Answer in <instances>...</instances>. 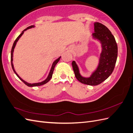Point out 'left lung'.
<instances>
[{
	"label": "left lung",
	"mask_w": 133,
	"mask_h": 133,
	"mask_svg": "<svg viewBox=\"0 0 133 133\" xmlns=\"http://www.w3.org/2000/svg\"><path fill=\"white\" fill-rule=\"evenodd\" d=\"M92 38L101 44V51L96 69L89 77L81 75L75 61L72 63L75 76L80 82L90 86H96L107 79L114 69L117 57V45L114 37L109 29L101 23H94V33Z\"/></svg>",
	"instance_id": "left-lung-1"
}]
</instances>
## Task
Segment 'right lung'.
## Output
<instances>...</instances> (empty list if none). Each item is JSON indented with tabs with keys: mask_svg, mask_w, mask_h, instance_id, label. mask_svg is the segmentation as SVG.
I'll list each match as a JSON object with an SVG mask.
<instances>
[{
	"mask_svg": "<svg viewBox=\"0 0 133 133\" xmlns=\"http://www.w3.org/2000/svg\"><path fill=\"white\" fill-rule=\"evenodd\" d=\"M35 26H35V25L29 26H28V28H26V29H25L24 30V31H23L22 32V33L20 34V35L17 38V39H16V41H14V43H13V46H12V50H11V64H12V67L13 70V71L14 72V73L16 74V75L17 76V77H18L23 82L26 86H29V87H35V86H39L43 85L45 84V83H47L49 81H50V79H51L52 77V75H53V72H54L55 67V66L56 65V64L58 62V61H59L61 57V56H60L59 57H58L57 59H56V60L54 61V62L52 63V66H51V68L50 71V72H49V74H48V76L46 78H45V79H44V80H43V81H41V82H36V83H29V82H26V81H24V79H23L19 76V75H18V74L16 72V70H15V69H14V65H13V63L14 50V48H15V47H16V44H17V42L18 41L19 39L22 36V35H23L24 32L25 31H26V30H28V29H31V28H34V27H35Z\"/></svg>",
	"mask_w": 133,
	"mask_h": 133,
	"instance_id": "add662e5",
	"label": "right lung"
}]
</instances>
